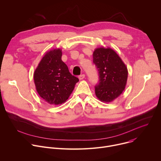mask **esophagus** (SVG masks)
<instances>
[{
	"label": "esophagus",
	"instance_id": "obj_1",
	"mask_svg": "<svg viewBox=\"0 0 161 161\" xmlns=\"http://www.w3.org/2000/svg\"><path fill=\"white\" fill-rule=\"evenodd\" d=\"M84 77H85V75H84V74H82V75H80L79 76V79L80 80H82L83 79H84Z\"/></svg>",
	"mask_w": 161,
	"mask_h": 161
}]
</instances>
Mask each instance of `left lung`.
I'll use <instances>...</instances> for the list:
<instances>
[{
    "label": "left lung",
    "instance_id": "8db88e82",
    "mask_svg": "<svg viewBox=\"0 0 161 161\" xmlns=\"http://www.w3.org/2000/svg\"><path fill=\"white\" fill-rule=\"evenodd\" d=\"M93 58L99 74V82L95 86V95L101 102H111L125 88L127 68L117 53L109 47L97 48L93 52Z\"/></svg>",
    "mask_w": 161,
    "mask_h": 161
}]
</instances>
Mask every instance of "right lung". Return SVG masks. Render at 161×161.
I'll use <instances>...</instances> for the list:
<instances>
[{"label": "right lung", "mask_w": 161, "mask_h": 161, "mask_svg": "<svg viewBox=\"0 0 161 161\" xmlns=\"http://www.w3.org/2000/svg\"><path fill=\"white\" fill-rule=\"evenodd\" d=\"M62 50L46 52L34 73V81L39 95L47 103L60 105L65 102L74 90L79 79L71 75L62 61Z\"/></svg>", "instance_id": "1"}]
</instances>
